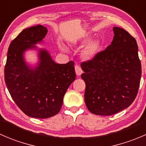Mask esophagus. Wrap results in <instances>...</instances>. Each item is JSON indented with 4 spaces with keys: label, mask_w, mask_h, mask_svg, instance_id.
<instances>
[{
    "label": "esophagus",
    "mask_w": 146,
    "mask_h": 146,
    "mask_svg": "<svg viewBox=\"0 0 146 146\" xmlns=\"http://www.w3.org/2000/svg\"><path fill=\"white\" fill-rule=\"evenodd\" d=\"M75 70H76V74H77V76H79L82 74V68L79 65H76V66H75Z\"/></svg>",
    "instance_id": "esophagus-1"
}]
</instances>
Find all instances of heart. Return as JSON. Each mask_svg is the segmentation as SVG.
Here are the masks:
<instances>
[{"instance_id": "obj_1", "label": "heart", "mask_w": 146, "mask_h": 146, "mask_svg": "<svg viewBox=\"0 0 146 146\" xmlns=\"http://www.w3.org/2000/svg\"><path fill=\"white\" fill-rule=\"evenodd\" d=\"M89 41V39H84L80 42V44H85ZM97 48H98V44L95 42H92V43L89 44L87 48H85V51H84V56L87 58H90V57L93 56L95 51H96Z\"/></svg>"}]
</instances>
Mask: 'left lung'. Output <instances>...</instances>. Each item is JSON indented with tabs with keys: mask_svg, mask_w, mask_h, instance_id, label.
Returning <instances> with one entry per match:
<instances>
[{
	"mask_svg": "<svg viewBox=\"0 0 146 146\" xmlns=\"http://www.w3.org/2000/svg\"><path fill=\"white\" fill-rule=\"evenodd\" d=\"M111 44L81 63L85 102L96 115L110 116L127 108L138 94L141 64L136 41L127 31L114 27Z\"/></svg>",
	"mask_w": 146,
	"mask_h": 146,
	"instance_id": "1",
	"label": "left lung"
}]
</instances>
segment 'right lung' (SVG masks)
Segmentation results:
<instances>
[{
    "instance_id": "right-lung-1",
    "label": "right lung",
    "mask_w": 146,
    "mask_h": 146,
    "mask_svg": "<svg viewBox=\"0 0 146 146\" xmlns=\"http://www.w3.org/2000/svg\"><path fill=\"white\" fill-rule=\"evenodd\" d=\"M47 29L36 25L25 29L9 46L4 75L5 82L17 107L30 117L46 119L59 112L64 96L76 77L74 62L56 64L46 50H39V64L29 68L23 58L27 49L36 48Z\"/></svg>"
}]
</instances>
